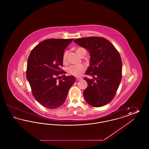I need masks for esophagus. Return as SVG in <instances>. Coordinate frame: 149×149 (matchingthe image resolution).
<instances>
[{"label": "esophagus", "instance_id": "34e87169", "mask_svg": "<svg viewBox=\"0 0 149 149\" xmlns=\"http://www.w3.org/2000/svg\"><path fill=\"white\" fill-rule=\"evenodd\" d=\"M82 79V78H77V81H78V80H81Z\"/></svg>", "mask_w": 149, "mask_h": 149}]
</instances>
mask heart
I'll return each mask as SVG.
<instances>
[{"instance_id": "1", "label": "heart", "mask_w": 149, "mask_h": 149, "mask_svg": "<svg viewBox=\"0 0 149 149\" xmlns=\"http://www.w3.org/2000/svg\"><path fill=\"white\" fill-rule=\"evenodd\" d=\"M84 51H86L83 48H78L76 50V52L78 55L80 56ZM68 51L65 52L63 57V62L64 64H68ZM85 70V67L83 65H71L67 68L68 72L71 75L74 77H79L81 75L83 72Z\"/></svg>"}]
</instances>
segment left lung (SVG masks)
I'll return each mask as SVG.
<instances>
[{
    "instance_id": "1",
    "label": "left lung",
    "mask_w": 149,
    "mask_h": 149,
    "mask_svg": "<svg viewBox=\"0 0 149 149\" xmlns=\"http://www.w3.org/2000/svg\"><path fill=\"white\" fill-rule=\"evenodd\" d=\"M74 41L88 50L91 55L85 74L93 79H84L88 85L83 92L85 101L94 107L104 106L113 99L120 84V55L112 43L103 37H84Z\"/></svg>"
}]
</instances>
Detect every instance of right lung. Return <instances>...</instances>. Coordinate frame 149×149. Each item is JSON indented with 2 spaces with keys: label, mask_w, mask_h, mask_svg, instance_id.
Here are the masks:
<instances>
[{
  "label": "right lung",
  "mask_w": 149,
  "mask_h": 149,
  "mask_svg": "<svg viewBox=\"0 0 149 149\" xmlns=\"http://www.w3.org/2000/svg\"><path fill=\"white\" fill-rule=\"evenodd\" d=\"M73 38H51L43 41L32 50L28 58L26 78L36 100L47 108L63 104L69 89L76 81L74 76L63 75L64 50ZM62 76L59 82L56 79Z\"/></svg>",
  "instance_id": "1"
}]
</instances>
